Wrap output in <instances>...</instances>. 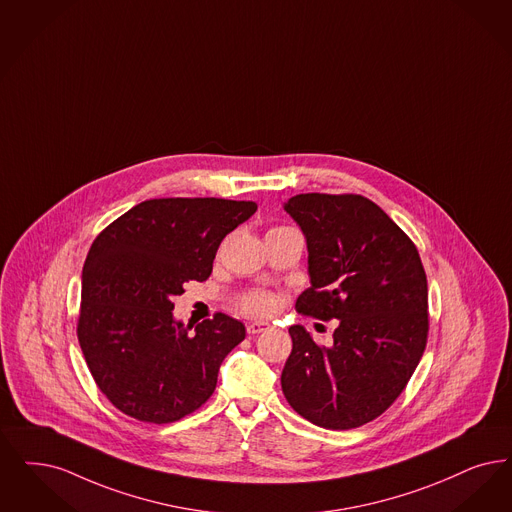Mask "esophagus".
Returning <instances> with one entry per match:
<instances>
[{"mask_svg":"<svg viewBox=\"0 0 512 512\" xmlns=\"http://www.w3.org/2000/svg\"><path fill=\"white\" fill-rule=\"evenodd\" d=\"M268 328H270V326L265 324V322H251V324L247 326V333H249V335H257V333H263V331H266Z\"/></svg>","mask_w":512,"mask_h":512,"instance_id":"esophagus-1","label":"esophagus"}]
</instances>
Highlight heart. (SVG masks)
Segmentation results:
<instances>
[{
  "label": "heart",
  "instance_id": "b5f03b06",
  "mask_svg": "<svg viewBox=\"0 0 512 512\" xmlns=\"http://www.w3.org/2000/svg\"><path fill=\"white\" fill-rule=\"evenodd\" d=\"M282 228L284 226L272 228V230H282ZM236 307L240 308L247 316H270L278 308V299L268 291H249L238 299Z\"/></svg>",
  "mask_w": 512,
  "mask_h": 512
}]
</instances>
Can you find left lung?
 Segmentation results:
<instances>
[{
    "mask_svg": "<svg viewBox=\"0 0 512 512\" xmlns=\"http://www.w3.org/2000/svg\"><path fill=\"white\" fill-rule=\"evenodd\" d=\"M286 211L307 238L312 282L295 308L339 326L331 347L289 328L282 390L318 427H362L402 394L427 347L425 268L408 234L360 194H297Z\"/></svg>",
    "mask_w": 512,
    "mask_h": 512,
    "instance_id": "obj_1",
    "label": "left lung"
}]
</instances>
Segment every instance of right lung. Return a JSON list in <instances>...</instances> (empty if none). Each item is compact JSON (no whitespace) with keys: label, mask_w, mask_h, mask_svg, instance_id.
I'll use <instances>...</instances> for the list:
<instances>
[{"label":"right lung","mask_w":512,"mask_h":512,"mask_svg":"<svg viewBox=\"0 0 512 512\" xmlns=\"http://www.w3.org/2000/svg\"><path fill=\"white\" fill-rule=\"evenodd\" d=\"M255 202L158 198L104 228L82 272L78 341L97 387L125 415L154 425L179 421L209 400L226 354L246 339L242 322L217 312L183 326L175 295L205 282L226 234Z\"/></svg>","instance_id":"obj_1"}]
</instances>
